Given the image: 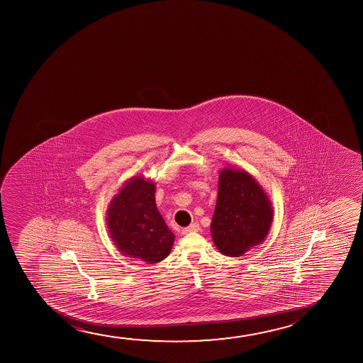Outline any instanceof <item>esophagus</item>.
<instances>
[{
	"mask_svg": "<svg viewBox=\"0 0 363 363\" xmlns=\"http://www.w3.org/2000/svg\"><path fill=\"white\" fill-rule=\"evenodd\" d=\"M199 223H192L189 227H186V228L182 229V234L192 233V232H199Z\"/></svg>",
	"mask_w": 363,
	"mask_h": 363,
	"instance_id": "obj_1",
	"label": "esophagus"
}]
</instances>
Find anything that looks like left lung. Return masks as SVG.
<instances>
[{"instance_id":"8db88e82","label":"left lung","mask_w":363,"mask_h":363,"mask_svg":"<svg viewBox=\"0 0 363 363\" xmlns=\"http://www.w3.org/2000/svg\"><path fill=\"white\" fill-rule=\"evenodd\" d=\"M273 217L272 201L252 174L243 169H222L211 223L212 239L220 253L242 257L263 243Z\"/></svg>"}]
</instances>
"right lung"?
<instances>
[{
    "instance_id": "1",
    "label": "right lung",
    "mask_w": 363,
    "mask_h": 363,
    "mask_svg": "<svg viewBox=\"0 0 363 363\" xmlns=\"http://www.w3.org/2000/svg\"><path fill=\"white\" fill-rule=\"evenodd\" d=\"M155 192L152 179L134 176L115 194L106 211L110 238L120 253L147 264L167 258L174 242L156 207Z\"/></svg>"
}]
</instances>
